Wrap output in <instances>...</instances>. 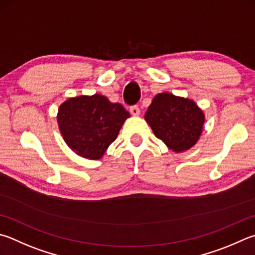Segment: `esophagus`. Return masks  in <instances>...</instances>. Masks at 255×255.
I'll return each instance as SVG.
<instances>
[{"instance_id":"34e87169","label":"esophagus","mask_w":255,"mask_h":255,"mask_svg":"<svg viewBox=\"0 0 255 255\" xmlns=\"http://www.w3.org/2000/svg\"><path fill=\"white\" fill-rule=\"evenodd\" d=\"M130 114L132 116H138V115L140 114V110H139V108H138V106H136V105L131 106V107H130Z\"/></svg>"}]
</instances>
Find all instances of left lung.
<instances>
[{
	"instance_id": "8db88e82",
	"label": "left lung",
	"mask_w": 255,
	"mask_h": 255,
	"mask_svg": "<svg viewBox=\"0 0 255 255\" xmlns=\"http://www.w3.org/2000/svg\"><path fill=\"white\" fill-rule=\"evenodd\" d=\"M155 136L174 151L187 150L200 138L204 115L194 101L172 94L157 95L145 114Z\"/></svg>"
}]
</instances>
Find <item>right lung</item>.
<instances>
[{"label": "right lung", "instance_id": "obj_1", "mask_svg": "<svg viewBox=\"0 0 255 255\" xmlns=\"http://www.w3.org/2000/svg\"><path fill=\"white\" fill-rule=\"evenodd\" d=\"M129 116L122 105L112 104L105 96H81L60 106L58 124L73 151L85 158L99 159Z\"/></svg>", "mask_w": 255, "mask_h": 255}]
</instances>
